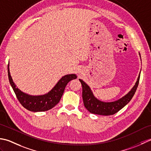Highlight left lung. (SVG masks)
<instances>
[{"mask_svg":"<svg viewBox=\"0 0 151 151\" xmlns=\"http://www.w3.org/2000/svg\"><path fill=\"white\" fill-rule=\"evenodd\" d=\"M140 55V53H139ZM140 74L138 77L136 85L129 93L115 101L112 102H104L94 97L90 87L81 79H79L82 85V97L84 106L89 112L93 114L100 115H111L119 111L131 100L136 93L137 86L139 85Z\"/></svg>","mask_w":151,"mask_h":151,"instance_id":"1","label":"left lung"}]
</instances>
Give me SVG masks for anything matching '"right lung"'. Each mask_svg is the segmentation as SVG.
Segmentation results:
<instances>
[{
    "mask_svg": "<svg viewBox=\"0 0 151 151\" xmlns=\"http://www.w3.org/2000/svg\"><path fill=\"white\" fill-rule=\"evenodd\" d=\"M8 74L9 81L17 100L24 108L34 112L45 111L53 108L59 102L68 83L77 78L75 74L66 75L58 81L56 85L47 94L41 96H30L21 92L16 87L10 76L9 64L8 65Z\"/></svg>",
    "mask_w": 151,
    "mask_h": 151,
    "instance_id": "right-lung-1",
    "label": "right lung"
}]
</instances>
